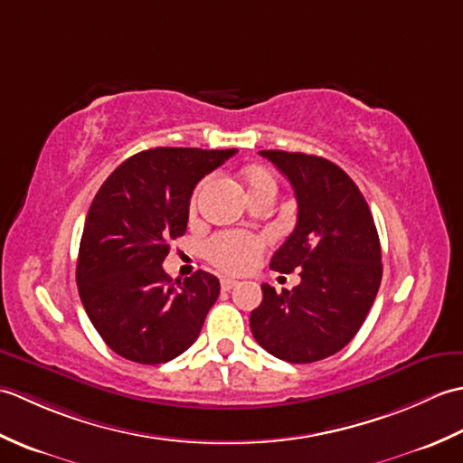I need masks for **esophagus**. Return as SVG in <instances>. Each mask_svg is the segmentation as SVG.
Returning <instances> with one entry per match:
<instances>
[{"label":"esophagus","instance_id":"1","mask_svg":"<svg viewBox=\"0 0 463 463\" xmlns=\"http://www.w3.org/2000/svg\"><path fill=\"white\" fill-rule=\"evenodd\" d=\"M237 284H239V280H234V279H229V277L221 279V288L222 290H232L234 287H237Z\"/></svg>","mask_w":463,"mask_h":463}]
</instances>
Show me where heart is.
<instances>
[{"label": "heart", "instance_id": "heart-1", "mask_svg": "<svg viewBox=\"0 0 463 463\" xmlns=\"http://www.w3.org/2000/svg\"><path fill=\"white\" fill-rule=\"evenodd\" d=\"M247 179L250 186H257L262 183H274L272 176L264 169H252ZM262 250H264V241L242 231H224V232L214 234L204 247L206 259H209L216 269H221L224 272H234V274L247 272L257 267Z\"/></svg>", "mask_w": 463, "mask_h": 463}]
</instances>
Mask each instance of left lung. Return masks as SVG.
<instances>
[{
  "instance_id": "obj_1",
  "label": "left lung",
  "mask_w": 463,
  "mask_h": 463,
  "mask_svg": "<svg viewBox=\"0 0 463 463\" xmlns=\"http://www.w3.org/2000/svg\"><path fill=\"white\" fill-rule=\"evenodd\" d=\"M290 181L297 226L274 252L270 269H300V284L277 292L262 284L250 312L252 336L272 356L310 364L356 336L382 280L376 224L364 194L338 165L317 155L260 151Z\"/></svg>"
}]
</instances>
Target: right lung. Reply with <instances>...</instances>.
<instances>
[{
    "label": "right lung",
    "instance_id": "obj_1",
    "mask_svg": "<svg viewBox=\"0 0 463 463\" xmlns=\"http://www.w3.org/2000/svg\"><path fill=\"white\" fill-rule=\"evenodd\" d=\"M237 149L156 146L107 176L87 213L77 287L107 346L139 364H165L199 338L221 284L196 270L173 280L163 270L169 242L189 222L191 194Z\"/></svg>",
    "mask_w": 463,
    "mask_h": 463
}]
</instances>
